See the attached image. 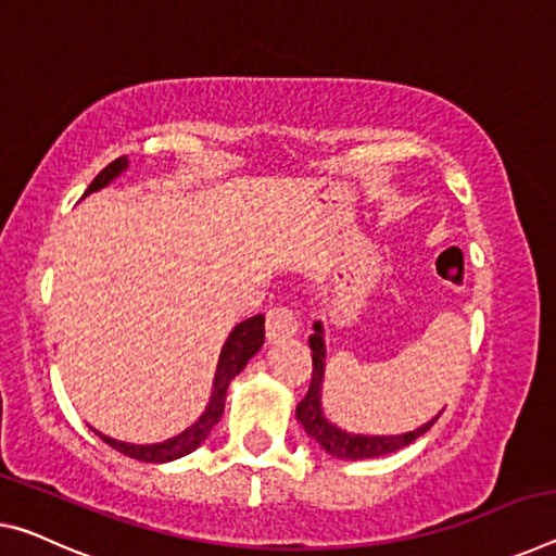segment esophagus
I'll use <instances>...</instances> for the list:
<instances>
[{"mask_svg": "<svg viewBox=\"0 0 556 556\" xmlns=\"http://www.w3.org/2000/svg\"><path fill=\"white\" fill-rule=\"evenodd\" d=\"M299 329V321L292 309L287 306H275V309L267 312V339L279 341L287 337H294Z\"/></svg>", "mask_w": 556, "mask_h": 556, "instance_id": "obj_1", "label": "esophagus"}]
</instances>
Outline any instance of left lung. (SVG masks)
Returning <instances> with one entry per match:
<instances>
[{
    "label": "left lung",
    "instance_id": "left-lung-1",
    "mask_svg": "<svg viewBox=\"0 0 556 556\" xmlns=\"http://www.w3.org/2000/svg\"><path fill=\"white\" fill-rule=\"evenodd\" d=\"M309 349H312V383L309 391L296 405V420L302 422L306 433H309L316 443H319L326 453L339 457V460H364V457H378L401 451V447L410 445L413 440H418L422 433H428L433 428V422L440 418V413L428 420L426 426H420L410 433L401 435H354L346 433L337 426H331L329 420L324 418L321 410V383H324V358H326V346H324V333L321 324H314V333L309 337Z\"/></svg>",
    "mask_w": 556,
    "mask_h": 556
}]
</instances>
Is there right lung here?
Here are the masks:
<instances>
[{
	"mask_svg": "<svg viewBox=\"0 0 556 556\" xmlns=\"http://www.w3.org/2000/svg\"><path fill=\"white\" fill-rule=\"evenodd\" d=\"M126 167H128L126 155H121L113 163L105 165L103 170L96 175L93 182L88 185L84 198L88 195V192H96V190L105 188V185H109L113 178H118V175L126 170ZM262 343H264V316L262 314L250 316V319H244L242 324L235 326L232 333L225 341L223 354H219V364H217L215 383H213V395H210L207 408L198 418V422H192V426L188 430H182L180 435H175L170 440H163V443H155V445L121 443V440H113L109 435L99 433L101 440H103V443H109L113 451L134 457V460H143V463H170V460H178V457H182V455L192 453L202 443V440L210 435V430L217 426L219 418H223L227 386H230L232 378L247 366V361L257 354V351L262 349Z\"/></svg>",
	"mask_w": 556,
	"mask_h": 556,
	"instance_id": "add662e5",
	"label": "right lung"
}]
</instances>
